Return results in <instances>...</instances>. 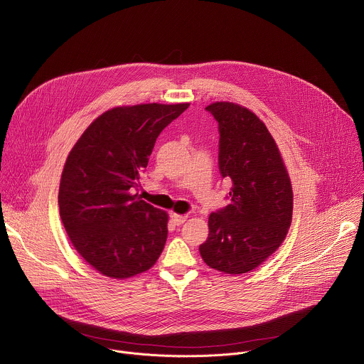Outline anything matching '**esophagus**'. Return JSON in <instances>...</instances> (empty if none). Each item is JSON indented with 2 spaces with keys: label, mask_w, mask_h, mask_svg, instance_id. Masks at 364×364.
I'll return each mask as SVG.
<instances>
[{
  "label": "esophagus",
  "mask_w": 364,
  "mask_h": 364,
  "mask_svg": "<svg viewBox=\"0 0 364 364\" xmlns=\"http://www.w3.org/2000/svg\"><path fill=\"white\" fill-rule=\"evenodd\" d=\"M171 221L174 223V224H177V225H180V224H183L186 220H187V215H183V214H177V213H171Z\"/></svg>",
  "instance_id": "1"
}]
</instances>
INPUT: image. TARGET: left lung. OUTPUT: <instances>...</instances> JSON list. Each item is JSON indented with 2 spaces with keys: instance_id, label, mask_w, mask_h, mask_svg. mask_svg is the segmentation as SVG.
Listing matches in <instances>:
<instances>
[{
  "instance_id": "left-lung-1",
  "label": "left lung",
  "mask_w": 364,
  "mask_h": 364,
  "mask_svg": "<svg viewBox=\"0 0 364 364\" xmlns=\"http://www.w3.org/2000/svg\"><path fill=\"white\" fill-rule=\"evenodd\" d=\"M205 109L218 123V167L231 188L230 204L210 214V232L198 250L208 267L243 274L284 241L293 215L291 181L273 136L253 111L228 101Z\"/></svg>"
}]
</instances>
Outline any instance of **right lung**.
Here are the masks:
<instances>
[{
  "instance_id": "1",
  "label": "right lung",
  "mask_w": 364,
  "mask_h": 364,
  "mask_svg": "<svg viewBox=\"0 0 364 364\" xmlns=\"http://www.w3.org/2000/svg\"><path fill=\"white\" fill-rule=\"evenodd\" d=\"M188 105L114 107L71 149L60 181V217L77 253L102 276L129 279L160 257L168 214L133 188L140 187L157 137Z\"/></svg>"
}]
</instances>
